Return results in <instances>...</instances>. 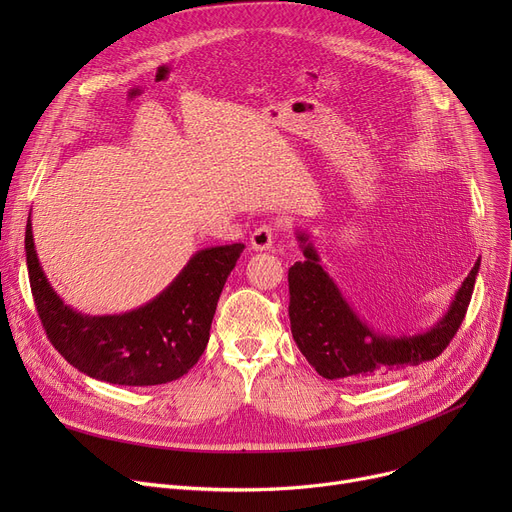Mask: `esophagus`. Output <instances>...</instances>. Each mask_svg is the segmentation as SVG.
Returning a JSON list of instances; mask_svg holds the SVG:
<instances>
[{
  "instance_id": "1",
  "label": "esophagus",
  "mask_w": 512,
  "mask_h": 512,
  "mask_svg": "<svg viewBox=\"0 0 512 512\" xmlns=\"http://www.w3.org/2000/svg\"><path fill=\"white\" fill-rule=\"evenodd\" d=\"M274 234H276L274 228L267 226V224L255 228V232L251 234V247H253L255 251H267V249H272Z\"/></svg>"
}]
</instances>
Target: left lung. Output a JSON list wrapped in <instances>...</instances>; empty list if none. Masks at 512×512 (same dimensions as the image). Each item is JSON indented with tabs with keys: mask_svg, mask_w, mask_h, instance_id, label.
<instances>
[{
	"mask_svg": "<svg viewBox=\"0 0 512 512\" xmlns=\"http://www.w3.org/2000/svg\"><path fill=\"white\" fill-rule=\"evenodd\" d=\"M297 240L305 259L288 270L290 332L321 378L357 384L392 378L407 367L436 359L461 328L479 259L434 328L413 336H388L369 328L348 305L321 265L309 234L299 230Z\"/></svg>",
	"mask_w": 512,
	"mask_h": 512,
	"instance_id": "obj_1",
	"label": "left lung"
}]
</instances>
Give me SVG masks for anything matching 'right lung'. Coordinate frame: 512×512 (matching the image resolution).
I'll return each instance as SVG.
<instances>
[{
	"label": "right lung",
	"mask_w": 512,
	"mask_h": 512,
	"mask_svg": "<svg viewBox=\"0 0 512 512\" xmlns=\"http://www.w3.org/2000/svg\"><path fill=\"white\" fill-rule=\"evenodd\" d=\"M242 249V242L201 249L143 307L120 315H85L66 305L49 284L35 251L31 215L24 234L31 290L47 338L72 367L118 386L168 384L199 361Z\"/></svg>",
	"instance_id": "right-lung-1"
}]
</instances>
